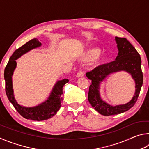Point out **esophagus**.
I'll use <instances>...</instances> for the list:
<instances>
[{"label": "esophagus", "mask_w": 149, "mask_h": 149, "mask_svg": "<svg viewBox=\"0 0 149 149\" xmlns=\"http://www.w3.org/2000/svg\"><path fill=\"white\" fill-rule=\"evenodd\" d=\"M84 76V72L82 71H79V72H77V74L76 75L77 77H81Z\"/></svg>", "instance_id": "esophagus-1"}]
</instances>
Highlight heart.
Here are the masks:
<instances>
[{
	"label": "heart",
	"mask_w": 149,
	"mask_h": 149,
	"mask_svg": "<svg viewBox=\"0 0 149 149\" xmlns=\"http://www.w3.org/2000/svg\"><path fill=\"white\" fill-rule=\"evenodd\" d=\"M100 52H101L100 50L99 49H97V48L90 49L87 50L86 53L83 56V60H85V61H92V60L97 58L100 61H104L105 60L104 57H99Z\"/></svg>",
	"instance_id": "obj_1"
}]
</instances>
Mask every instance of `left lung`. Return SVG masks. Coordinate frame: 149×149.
<instances>
[{"label":"left lung","instance_id":"left-lung-1","mask_svg":"<svg viewBox=\"0 0 149 149\" xmlns=\"http://www.w3.org/2000/svg\"><path fill=\"white\" fill-rule=\"evenodd\" d=\"M118 49V54L114 61L102 64L86 74L91 80L88 93V100L91 105L103 116L121 114L130 110L137 102L143 82L141 70V59L134 47L123 37H115ZM125 71L132 75L136 83V92L132 99L125 105L113 107L102 101L100 96V84L108 74L112 72Z\"/></svg>","mask_w":149,"mask_h":149}]
</instances>
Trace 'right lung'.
<instances>
[{"instance_id": "right-lung-1", "label": "right lung", "mask_w": 149, "mask_h": 149, "mask_svg": "<svg viewBox=\"0 0 149 149\" xmlns=\"http://www.w3.org/2000/svg\"><path fill=\"white\" fill-rule=\"evenodd\" d=\"M41 46V42L37 39H33L14 51L4 70V77L5 79V91L7 97L19 114L27 120L42 121L49 119L56 114L61 107L63 94V87L69 80L64 79L58 81L50 93L49 97L41 104L34 107H22L16 102L14 96L12 88V76L16 67V60L27 53L29 50Z\"/></svg>"}]
</instances>
